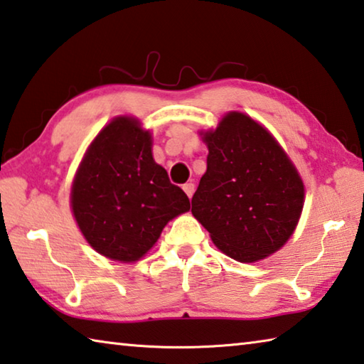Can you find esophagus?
<instances>
[{"mask_svg":"<svg viewBox=\"0 0 364 364\" xmlns=\"http://www.w3.org/2000/svg\"><path fill=\"white\" fill-rule=\"evenodd\" d=\"M194 189H196V186H194L193 183H186V184H184V186H183V191H184V193H186V196L189 197V199H193Z\"/></svg>","mask_w":364,"mask_h":364,"instance_id":"obj_1","label":"esophagus"}]
</instances>
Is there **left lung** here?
Here are the masks:
<instances>
[{
  "instance_id": "left-lung-1",
  "label": "left lung",
  "mask_w": 364,
  "mask_h": 364,
  "mask_svg": "<svg viewBox=\"0 0 364 364\" xmlns=\"http://www.w3.org/2000/svg\"><path fill=\"white\" fill-rule=\"evenodd\" d=\"M199 135L208 148L207 171L191 211L226 256L266 259L299 223L306 199L299 171L275 136L242 111H229Z\"/></svg>"
}]
</instances>
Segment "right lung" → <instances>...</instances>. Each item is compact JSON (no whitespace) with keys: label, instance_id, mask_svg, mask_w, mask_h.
Instances as JSON below:
<instances>
[{"label":"right lung","instance_id":"right-lung-1","mask_svg":"<svg viewBox=\"0 0 364 364\" xmlns=\"http://www.w3.org/2000/svg\"><path fill=\"white\" fill-rule=\"evenodd\" d=\"M70 207L85 242L111 261H140L189 199L153 157V134L135 116H116L85 149Z\"/></svg>","mask_w":364,"mask_h":364}]
</instances>
